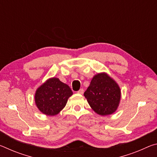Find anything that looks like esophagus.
<instances>
[{"label":"esophagus","instance_id":"esophagus-1","mask_svg":"<svg viewBox=\"0 0 157 157\" xmlns=\"http://www.w3.org/2000/svg\"><path fill=\"white\" fill-rule=\"evenodd\" d=\"M83 93H84L83 89H79V91H78V94H83Z\"/></svg>","mask_w":157,"mask_h":157}]
</instances>
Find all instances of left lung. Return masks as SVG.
<instances>
[{"label":"left lung","mask_w":157,"mask_h":157,"mask_svg":"<svg viewBox=\"0 0 157 157\" xmlns=\"http://www.w3.org/2000/svg\"><path fill=\"white\" fill-rule=\"evenodd\" d=\"M84 95L95 112L105 116L116 110L121 99V90L110 77L100 73L93 78Z\"/></svg>","instance_id":"8db88e82"}]
</instances>
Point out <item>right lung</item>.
I'll return each instance as SVG.
<instances>
[{"instance_id":"obj_1","label":"right lung","mask_w":157,"mask_h":157,"mask_svg":"<svg viewBox=\"0 0 157 157\" xmlns=\"http://www.w3.org/2000/svg\"><path fill=\"white\" fill-rule=\"evenodd\" d=\"M72 95L73 91L67 84L53 78L36 90L35 102L42 113L54 116L64 108L68 98Z\"/></svg>"}]
</instances>
